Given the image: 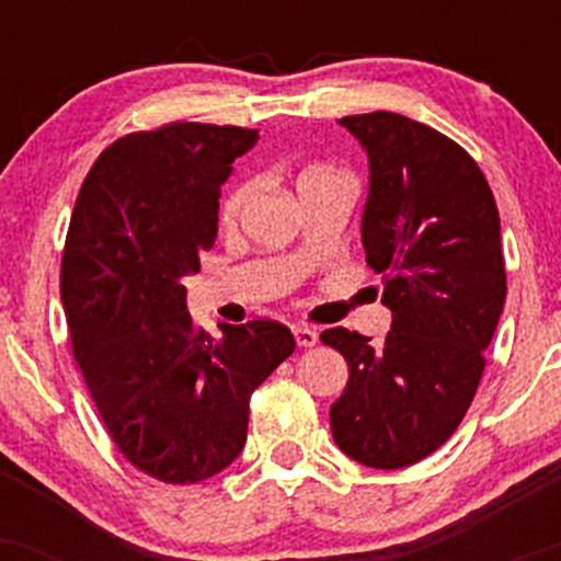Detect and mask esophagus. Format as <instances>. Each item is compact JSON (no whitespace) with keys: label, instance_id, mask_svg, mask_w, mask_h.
Instances as JSON below:
<instances>
[{"label":"esophagus","instance_id":"34e87169","mask_svg":"<svg viewBox=\"0 0 561 561\" xmlns=\"http://www.w3.org/2000/svg\"><path fill=\"white\" fill-rule=\"evenodd\" d=\"M293 334H295V343H298L300 347H311V345L319 343V334L313 332V330H308V327L295 324L293 327Z\"/></svg>","mask_w":561,"mask_h":561}]
</instances>
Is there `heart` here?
I'll list each match as a JSON object with an SVG mask.
<instances>
[{
    "label": "heart",
    "instance_id": "heart-1",
    "mask_svg": "<svg viewBox=\"0 0 561 561\" xmlns=\"http://www.w3.org/2000/svg\"><path fill=\"white\" fill-rule=\"evenodd\" d=\"M324 173H334L330 169H308L300 173L298 184L300 182H308V179H317V176H324ZM253 195V182L250 179H242V182L231 184L227 190V195L221 199V208H218V218H221V224H231L237 216H240V210L244 208V203H248V197Z\"/></svg>",
    "mask_w": 561,
    "mask_h": 561
}]
</instances>
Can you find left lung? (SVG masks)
<instances>
[{"mask_svg": "<svg viewBox=\"0 0 561 561\" xmlns=\"http://www.w3.org/2000/svg\"><path fill=\"white\" fill-rule=\"evenodd\" d=\"M340 124L369 158L362 242L392 327L382 343L345 327L321 332L351 371L330 424L353 461L401 469L440 448L478 392L506 300L499 208L446 134L388 111Z\"/></svg>", "mask_w": 561, "mask_h": 561, "instance_id": "obj_1", "label": "left lung"}]
</instances>
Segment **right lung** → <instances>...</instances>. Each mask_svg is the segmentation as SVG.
Wrapping results in <instances>:
<instances>
[{
	"mask_svg": "<svg viewBox=\"0 0 561 561\" xmlns=\"http://www.w3.org/2000/svg\"><path fill=\"white\" fill-rule=\"evenodd\" d=\"M255 128L169 124L113 141L83 179L60 298L89 396L121 454L171 485L214 478L248 440L250 396L289 353L279 321L186 313L184 276L218 234V197Z\"/></svg>",
	"mask_w": 561,
	"mask_h": 561,
	"instance_id": "add662e5",
	"label": "right lung"
}]
</instances>
